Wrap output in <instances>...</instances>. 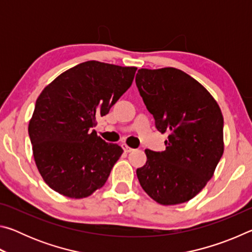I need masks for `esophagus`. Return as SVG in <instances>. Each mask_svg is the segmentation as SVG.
I'll list each match as a JSON object with an SVG mask.
<instances>
[{
	"mask_svg": "<svg viewBox=\"0 0 252 252\" xmlns=\"http://www.w3.org/2000/svg\"><path fill=\"white\" fill-rule=\"evenodd\" d=\"M122 149H123V151L126 152V153H130L132 151H134V149L130 148L129 146H126V144H122Z\"/></svg>",
	"mask_w": 252,
	"mask_h": 252,
	"instance_id": "1",
	"label": "esophagus"
}]
</instances>
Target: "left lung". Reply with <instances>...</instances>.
<instances>
[{"instance_id": "left-lung-1", "label": "left lung", "mask_w": 252, "mask_h": 252, "mask_svg": "<svg viewBox=\"0 0 252 252\" xmlns=\"http://www.w3.org/2000/svg\"><path fill=\"white\" fill-rule=\"evenodd\" d=\"M135 83L165 150H147L136 170L148 195L163 206L187 202L201 191L223 155V117L210 92L176 67L140 69Z\"/></svg>"}]
</instances>
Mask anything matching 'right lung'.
I'll list each match as a JSON object with an SVG mask.
<instances>
[{"mask_svg":"<svg viewBox=\"0 0 252 252\" xmlns=\"http://www.w3.org/2000/svg\"><path fill=\"white\" fill-rule=\"evenodd\" d=\"M136 67L87 61L60 74L36 99L29 135L46 185L82 199L104 186L122 148L92 127L131 87Z\"/></svg>","mask_w":252,"mask_h":252,"instance_id":"add662e5","label":"right lung"}]
</instances>
